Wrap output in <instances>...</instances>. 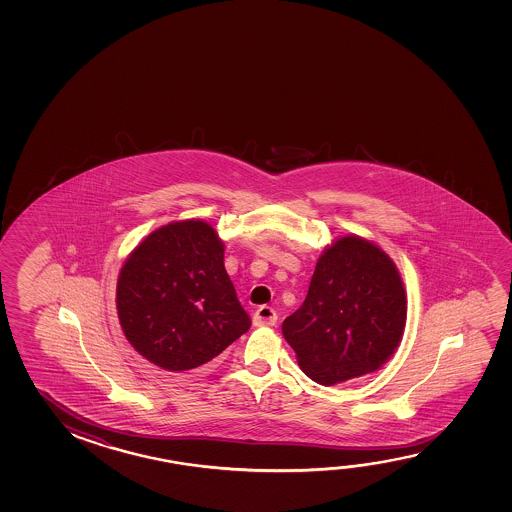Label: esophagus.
<instances>
[{"mask_svg": "<svg viewBox=\"0 0 512 512\" xmlns=\"http://www.w3.org/2000/svg\"><path fill=\"white\" fill-rule=\"evenodd\" d=\"M277 312L268 305H260L259 309L253 314V325L255 327H273L277 323Z\"/></svg>", "mask_w": 512, "mask_h": 512, "instance_id": "1", "label": "esophagus"}]
</instances>
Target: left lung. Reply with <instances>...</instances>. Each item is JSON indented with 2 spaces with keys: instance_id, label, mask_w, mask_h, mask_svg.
<instances>
[{
  "instance_id": "left-lung-1",
  "label": "left lung",
  "mask_w": 512,
  "mask_h": 512,
  "mask_svg": "<svg viewBox=\"0 0 512 512\" xmlns=\"http://www.w3.org/2000/svg\"><path fill=\"white\" fill-rule=\"evenodd\" d=\"M407 291L393 259L377 243L341 235L319 255L302 307L282 334L298 366L321 386L382 368L402 343Z\"/></svg>"
}]
</instances>
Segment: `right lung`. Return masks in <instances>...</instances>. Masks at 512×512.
<instances>
[{"label":"right lung","instance_id":"1","mask_svg":"<svg viewBox=\"0 0 512 512\" xmlns=\"http://www.w3.org/2000/svg\"><path fill=\"white\" fill-rule=\"evenodd\" d=\"M223 259L225 243L203 219L171 221L135 246L116 285L119 325L135 352L182 373L248 332Z\"/></svg>","mask_w":512,"mask_h":512}]
</instances>
